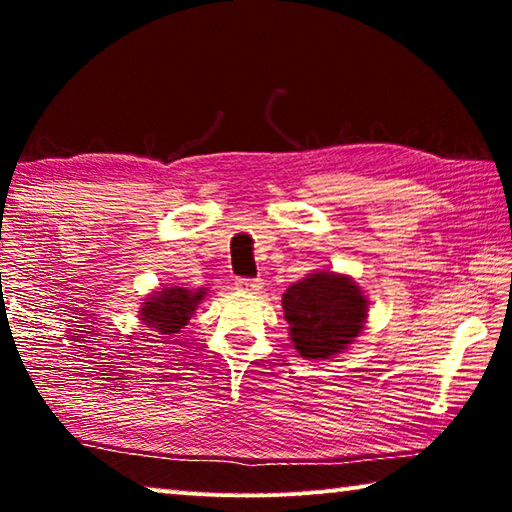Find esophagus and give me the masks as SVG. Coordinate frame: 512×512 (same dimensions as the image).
Here are the masks:
<instances>
[{"instance_id":"obj_1","label":"esophagus","mask_w":512,"mask_h":512,"mask_svg":"<svg viewBox=\"0 0 512 512\" xmlns=\"http://www.w3.org/2000/svg\"><path fill=\"white\" fill-rule=\"evenodd\" d=\"M235 287L237 291H244V293H259L264 287V282L257 280V277H237Z\"/></svg>"}]
</instances>
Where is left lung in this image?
Wrapping results in <instances>:
<instances>
[{
    "mask_svg": "<svg viewBox=\"0 0 512 512\" xmlns=\"http://www.w3.org/2000/svg\"><path fill=\"white\" fill-rule=\"evenodd\" d=\"M291 341L305 359H327L361 334L368 300L350 277L311 273L282 296Z\"/></svg>",
    "mask_w": 512,
    "mask_h": 512,
    "instance_id": "obj_1",
    "label": "left lung"
}]
</instances>
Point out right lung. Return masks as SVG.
Listing matches in <instances>:
<instances>
[{
	"label": "right lung",
	"instance_id": "obj_1",
	"mask_svg": "<svg viewBox=\"0 0 512 512\" xmlns=\"http://www.w3.org/2000/svg\"><path fill=\"white\" fill-rule=\"evenodd\" d=\"M205 298V291H187L180 287H169L155 293L142 305V320L149 327H155L160 334H178L189 323L198 302Z\"/></svg>",
	"mask_w": 512,
	"mask_h": 512
}]
</instances>
